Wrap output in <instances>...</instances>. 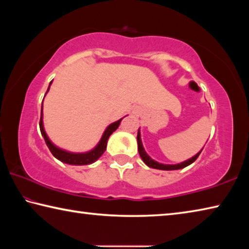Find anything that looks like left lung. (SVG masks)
<instances>
[{"mask_svg":"<svg viewBox=\"0 0 249 249\" xmlns=\"http://www.w3.org/2000/svg\"><path fill=\"white\" fill-rule=\"evenodd\" d=\"M137 145H138V153H140V156H141V158H142V161H144L148 167L154 168V169H159V170H178V169H182V168L187 167L189 165H191L192 162H195L196 159L199 157V155L201 154L202 149H203V148H202L196 155H195L191 158H189L188 160H185V161H182V162H180V163H176V165H167V163H161V162L156 161V160H154L148 154L146 153V150H145L144 146H142V142L140 128H138V133H137Z\"/></svg>","mask_w":249,"mask_h":249,"instance_id":"1","label":"left lung"}]
</instances>
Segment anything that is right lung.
<instances>
[{"label":"right lung","mask_w":249,"mask_h":249,"mask_svg":"<svg viewBox=\"0 0 249 249\" xmlns=\"http://www.w3.org/2000/svg\"><path fill=\"white\" fill-rule=\"evenodd\" d=\"M53 81H50L49 87L47 89V92L46 94L48 93V91L50 89V86H52ZM45 94V95H46ZM44 114H43V103H41V112H40V121H39V127H40V133L43 135L44 140L46 142V145L49 148V150L52 151V154L53 155L54 158H57L60 161L68 163V165H73V166H84V165H91L94 161H96L101 156L104 154V151L107 150V140L108 137L111 136L113 132L119 128V126L121 124L122 120L124 117H122L119 121L113 122L112 124H109L107 128H105L104 133L101 137L100 142L96 144L94 148H92L89 151H84V153H72V151H68L66 149L59 148L58 146H56L53 142L50 141V138L48 137L47 133H46L45 127H44Z\"/></svg>","instance_id":"add662e5"}]
</instances>
